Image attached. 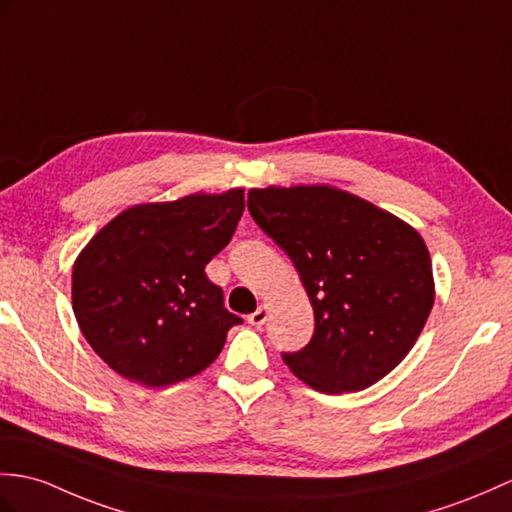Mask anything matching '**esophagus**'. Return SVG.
I'll return each instance as SVG.
<instances>
[{"mask_svg": "<svg viewBox=\"0 0 512 512\" xmlns=\"http://www.w3.org/2000/svg\"><path fill=\"white\" fill-rule=\"evenodd\" d=\"M268 307H264V305H261V307H257V310L251 314V316H248V323H251V325H255V327H259V325H264L266 323V320H268Z\"/></svg>", "mask_w": 512, "mask_h": 512, "instance_id": "34e87169", "label": "esophagus"}]
</instances>
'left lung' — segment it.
I'll list each match as a JSON object with an SVG mask.
<instances>
[{
	"label": "left lung",
	"instance_id": "obj_1",
	"mask_svg": "<svg viewBox=\"0 0 512 512\" xmlns=\"http://www.w3.org/2000/svg\"><path fill=\"white\" fill-rule=\"evenodd\" d=\"M248 211L299 272L314 336L283 362L310 388L373 386L421 336L434 305L430 251L408 222L331 185L248 192Z\"/></svg>",
	"mask_w": 512,
	"mask_h": 512
}]
</instances>
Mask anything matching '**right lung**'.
I'll return each instance as SVG.
<instances>
[{"mask_svg": "<svg viewBox=\"0 0 512 512\" xmlns=\"http://www.w3.org/2000/svg\"><path fill=\"white\" fill-rule=\"evenodd\" d=\"M244 189L135 205L95 233L71 272L82 336L115 373L163 388L218 358L242 318L205 266L231 242Z\"/></svg>", "mask_w": 512, "mask_h": 512, "instance_id": "right-lung-1", "label": "right lung"}]
</instances>
